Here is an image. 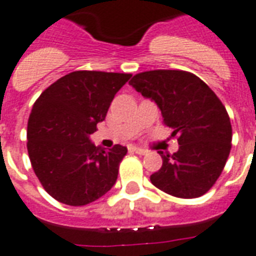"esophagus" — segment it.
<instances>
[{"label":"esophagus","instance_id":"esophagus-1","mask_svg":"<svg viewBox=\"0 0 256 256\" xmlns=\"http://www.w3.org/2000/svg\"><path fill=\"white\" fill-rule=\"evenodd\" d=\"M128 150H130V152H132V153L140 154V156H144V154L148 153L145 149H142V148H138V146H130V148H128Z\"/></svg>","mask_w":256,"mask_h":256}]
</instances>
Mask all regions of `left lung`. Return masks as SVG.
Instances as JSON below:
<instances>
[{
	"mask_svg": "<svg viewBox=\"0 0 256 256\" xmlns=\"http://www.w3.org/2000/svg\"><path fill=\"white\" fill-rule=\"evenodd\" d=\"M128 84L157 103L180 145L173 154L158 152L162 166L150 176L152 184L174 198L202 196L231 152V120L222 100L200 78L181 70L141 72Z\"/></svg>",
	"mask_w": 256,
	"mask_h": 256,
	"instance_id": "1",
	"label": "left lung"
}]
</instances>
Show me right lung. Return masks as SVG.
I'll list each match as a JSON object with an SVG mask.
<instances>
[{
  "label": "right lung",
  "instance_id": "1",
  "mask_svg": "<svg viewBox=\"0 0 256 256\" xmlns=\"http://www.w3.org/2000/svg\"><path fill=\"white\" fill-rule=\"evenodd\" d=\"M132 74L75 71L46 88L28 120L26 148L34 174L54 200L72 206L95 202L114 186L124 146L110 150L90 136L106 118Z\"/></svg>",
  "mask_w": 256,
  "mask_h": 256
}]
</instances>
